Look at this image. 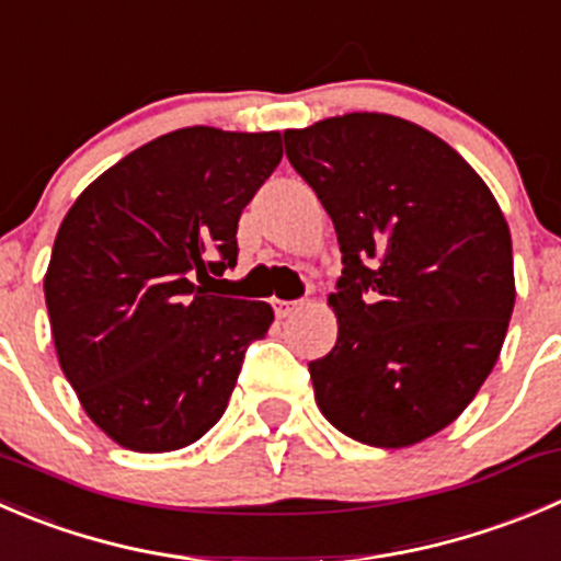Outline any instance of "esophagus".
<instances>
[{"mask_svg":"<svg viewBox=\"0 0 561 561\" xmlns=\"http://www.w3.org/2000/svg\"><path fill=\"white\" fill-rule=\"evenodd\" d=\"M271 307H274L276 318H287V314L296 312V309L301 307V301H282V298H274V301H271Z\"/></svg>","mask_w":561,"mask_h":561,"instance_id":"34e87169","label":"esophagus"}]
</instances>
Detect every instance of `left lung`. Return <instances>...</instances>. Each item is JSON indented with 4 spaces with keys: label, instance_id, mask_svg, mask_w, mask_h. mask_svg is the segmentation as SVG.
<instances>
[{
    "label": "left lung",
    "instance_id": "8db88e82",
    "mask_svg": "<svg viewBox=\"0 0 561 561\" xmlns=\"http://www.w3.org/2000/svg\"><path fill=\"white\" fill-rule=\"evenodd\" d=\"M293 170L331 216L336 345L309 362L336 431L408 447L447 427L491 375L515 304L510 227L436 134L353 112L285 130Z\"/></svg>",
    "mask_w": 561,
    "mask_h": 561
}]
</instances>
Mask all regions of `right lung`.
<instances>
[{
    "mask_svg": "<svg viewBox=\"0 0 561 561\" xmlns=\"http://www.w3.org/2000/svg\"><path fill=\"white\" fill-rule=\"evenodd\" d=\"M279 161L276 130H172L92 181L59 225L43 282L59 367L119 447L172 453L225 413L274 309L203 279L236 268L241 210Z\"/></svg>",
    "mask_w": 561,
    "mask_h": 561,
    "instance_id": "right-lung-1",
    "label": "right lung"
}]
</instances>
